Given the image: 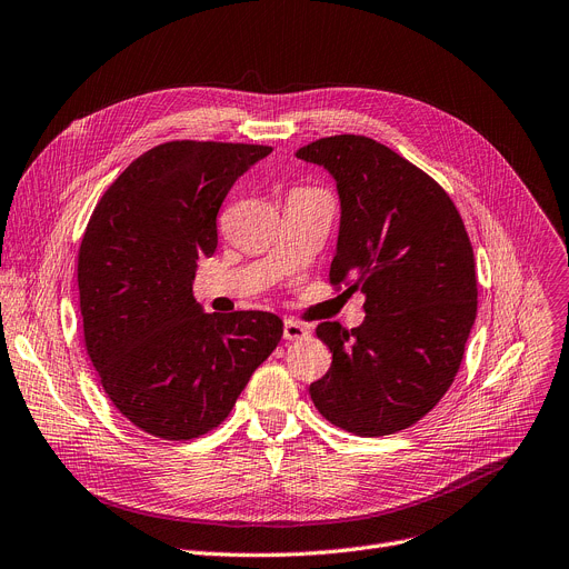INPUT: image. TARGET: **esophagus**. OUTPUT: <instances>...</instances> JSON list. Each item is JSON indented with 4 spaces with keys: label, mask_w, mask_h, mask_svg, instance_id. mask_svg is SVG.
Segmentation results:
<instances>
[{
    "label": "esophagus",
    "mask_w": 569,
    "mask_h": 569,
    "mask_svg": "<svg viewBox=\"0 0 569 569\" xmlns=\"http://www.w3.org/2000/svg\"><path fill=\"white\" fill-rule=\"evenodd\" d=\"M308 329L303 327V323H299V321H293V319H287L284 321V340H303V338H308Z\"/></svg>",
    "instance_id": "esophagus-1"
}]
</instances>
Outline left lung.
<instances>
[{
	"mask_svg": "<svg viewBox=\"0 0 569 569\" xmlns=\"http://www.w3.org/2000/svg\"><path fill=\"white\" fill-rule=\"evenodd\" d=\"M296 157L336 178L340 233L329 278L366 296L361 327H317L333 363L310 398L347 432L391 436L436 408L461 368L477 317L466 224L436 180L368 137L319 139Z\"/></svg>",
	"mask_w": 569,
	"mask_h": 569,
	"instance_id": "1",
	"label": "left lung"
}]
</instances>
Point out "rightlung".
Masks as SVG:
<instances>
[{
    "label": "right lung",
    "mask_w": 569,
    "mask_h": 569,
    "mask_svg": "<svg viewBox=\"0 0 569 569\" xmlns=\"http://www.w3.org/2000/svg\"><path fill=\"white\" fill-rule=\"evenodd\" d=\"M268 146L169 141L116 178L78 250L86 349L111 402L154 438L218 428L282 338L273 312H203L197 261L218 248V212Z\"/></svg>",
    "instance_id": "add662e5"
}]
</instances>
